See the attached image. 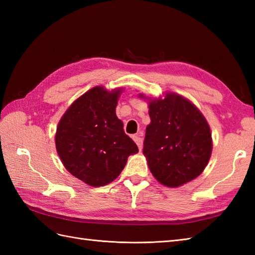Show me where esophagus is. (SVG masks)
<instances>
[{"mask_svg": "<svg viewBox=\"0 0 255 255\" xmlns=\"http://www.w3.org/2000/svg\"><path fill=\"white\" fill-rule=\"evenodd\" d=\"M132 138H133V140H134V142L137 143V145H138L139 150L141 151V150H142V138L140 137L139 134H137V136H133Z\"/></svg>", "mask_w": 255, "mask_h": 255, "instance_id": "esophagus-1", "label": "esophagus"}]
</instances>
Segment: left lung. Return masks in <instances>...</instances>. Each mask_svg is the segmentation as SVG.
Segmentation results:
<instances>
[{"instance_id": "8db88e82", "label": "left lung", "mask_w": 255, "mask_h": 255, "mask_svg": "<svg viewBox=\"0 0 255 255\" xmlns=\"http://www.w3.org/2000/svg\"><path fill=\"white\" fill-rule=\"evenodd\" d=\"M149 116L143 154L156 180L178 187L202 174L213 141L209 125L198 108L185 97L166 93L164 99L149 102Z\"/></svg>"}]
</instances>
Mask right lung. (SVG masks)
<instances>
[{"instance_id":"right-lung-1","label":"right lung","mask_w":255,"mask_h":255,"mask_svg":"<svg viewBox=\"0 0 255 255\" xmlns=\"http://www.w3.org/2000/svg\"><path fill=\"white\" fill-rule=\"evenodd\" d=\"M122 89L95 86L68 108L58 124L56 148L64 167L91 186H104L121 174L137 144L116 116Z\"/></svg>"}]
</instances>
